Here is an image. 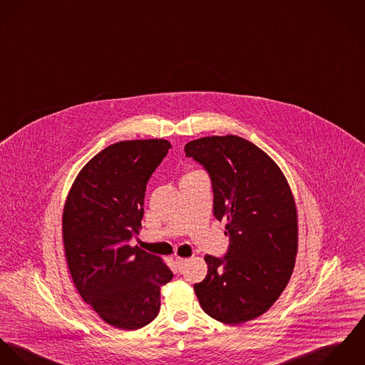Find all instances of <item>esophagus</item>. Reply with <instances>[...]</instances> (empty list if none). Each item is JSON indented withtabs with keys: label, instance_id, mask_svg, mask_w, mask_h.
<instances>
[{
	"label": "esophagus",
	"instance_id": "esophagus-1",
	"mask_svg": "<svg viewBox=\"0 0 365 365\" xmlns=\"http://www.w3.org/2000/svg\"><path fill=\"white\" fill-rule=\"evenodd\" d=\"M189 260H190V259H186V257H179V256L175 259V262H176V266H178V269H179V270H183V267H185V266L189 263Z\"/></svg>",
	"mask_w": 365,
	"mask_h": 365
}]
</instances>
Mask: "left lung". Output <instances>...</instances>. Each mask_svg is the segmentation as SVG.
Wrapping results in <instances>:
<instances>
[{
	"mask_svg": "<svg viewBox=\"0 0 365 365\" xmlns=\"http://www.w3.org/2000/svg\"><path fill=\"white\" fill-rule=\"evenodd\" d=\"M207 169L214 215L225 220V257L204 256L208 272L195 292L218 322L240 324L267 312L289 282L298 250V214L279 165L238 135H212L185 145Z\"/></svg>",
	"mask_w": 365,
	"mask_h": 365,
	"instance_id": "left-lung-1",
	"label": "left lung"
}]
</instances>
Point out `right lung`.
<instances>
[{"mask_svg": "<svg viewBox=\"0 0 365 365\" xmlns=\"http://www.w3.org/2000/svg\"><path fill=\"white\" fill-rule=\"evenodd\" d=\"M172 145L168 140L115 143L77 175L63 211V242L82 299L106 324L137 330L153 322L161 287L173 274L160 256L130 240L138 235L150 176Z\"/></svg>", "mask_w": 365, "mask_h": 365, "instance_id": "obj_1", "label": "right lung"}]
</instances>
